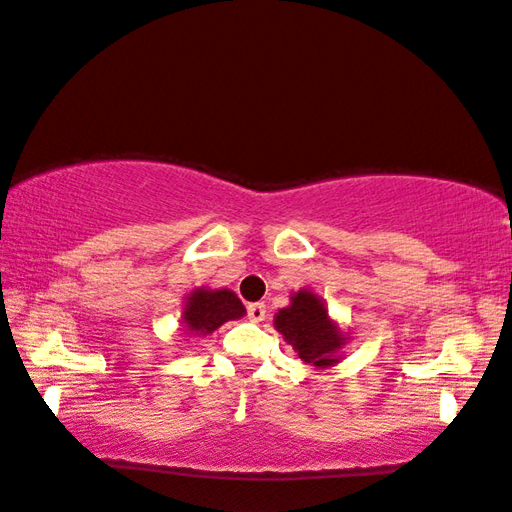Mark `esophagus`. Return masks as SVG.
I'll return each instance as SVG.
<instances>
[{
    "instance_id": "esophagus-1",
    "label": "esophagus",
    "mask_w": 512,
    "mask_h": 512,
    "mask_svg": "<svg viewBox=\"0 0 512 512\" xmlns=\"http://www.w3.org/2000/svg\"><path fill=\"white\" fill-rule=\"evenodd\" d=\"M265 314H267V307H265V303H252V305L247 307V316L252 318L254 323L265 321Z\"/></svg>"
}]
</instances>
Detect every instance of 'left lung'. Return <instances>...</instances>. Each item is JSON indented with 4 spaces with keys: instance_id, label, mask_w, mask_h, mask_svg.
<instances>
[{
    "instance_id": "left-lung-1",
    "label": "left lung",
    "mask_w": 512,
    "mask_h": 512,
    "mask_svg": "<svg viewBox=\"0 0 512 512\" xmlns=\"http://www.w3.org/2000/svg\"><path fill=\"white\" fill-rule=\"evenodd\" d=\"M274 327L283 339L298 352V359L314 365V368H332L339 363V350L347 336L336 325L323 298L310 289H301L292 296V303L274 316Z\"/></svg>"
}]
</instances>
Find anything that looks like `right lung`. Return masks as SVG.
<instances>
[{
	"instance_id": "right-lung-1",
	"label": "right lung",
	"mask_w": 512,
	"mask_h": 512,
	"mask_svg": "<svg viewBox=\"0 0 512 512\" xmlns=\"http://www.w3.org/2000/svg\"><path fill=\"white\" fill-rule=\"evenodd\" d=\"M240 316H245V305L231 289L198 287L187 296L182 307V325L194 336H207Z\"/></svg>"
}]
</instances>
